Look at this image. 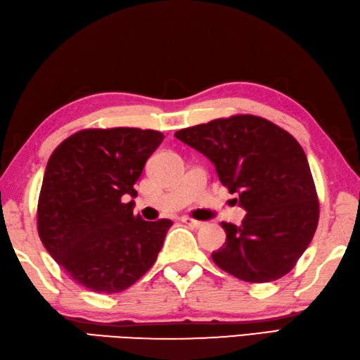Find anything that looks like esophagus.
<instances>
[{
  "label": "esophagus",
  "instance_id": "34e87169",
  "mask_svg": "<svg viewBox=\"0 0 360 360\" xmlns=\"http://www.w3.org/2000/svg\"><path fill=\"white\" fill-rule=\"evenodd\" d=\"M181 220H182V221H184V224H186V225H188V226H192V228H201L202 225H205V221L195 220V219H192V217H182Z\"/></svg>",
  "mask_w": 360,
  "mask_h": 360
}]
</instances>
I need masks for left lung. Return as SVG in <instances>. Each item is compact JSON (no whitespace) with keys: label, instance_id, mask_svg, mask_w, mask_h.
<instances>
[{"label":"left lung","instance_id":"8db88e82","mask_svg":"<svg viewBox=\"0 0 360 360\" xmlns=\"http://www.w3.org/2000/svg\"><path fill=\"white\" fill-rule=\"evenodd\" d=\"M174 136L214 163L247 214L239 226L221 221L226 240L212 259L244 282H274L288 274L311 243L319 202L302 146L282 127L236 115L181 129ZM238 201V198H236Z\"/></svg>","mask_w":360,"mask_h":360}]
</instances>
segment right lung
I'll return each instance as SVG.
<instances>
[{"instance_id": "add662e5", "label": "right lung", "mask_w": 360, "mask_h": 360, "mask_svg": "<svg viewBox=\"0 0 360 360\" xmlns=\"http://www.w3.org/2000/svg\"><path fill=\"white\" fill-rule=\"evenodd\" d=\"M163 140L158 130L84 129L50 155L37 202L44 247L77 283L113 294L151 269L172 220L134 215V184Z\"/></svg>"}]
</instances>
